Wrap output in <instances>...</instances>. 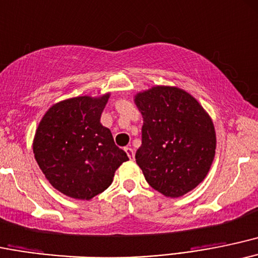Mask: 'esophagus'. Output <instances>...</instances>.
<instances>
[{"label":"esophagus","instance_id":"esophagus-1","mask_svg":"<svg viewBox=\"0 0 258 258\" xmlns=\"http://www.w3.org/2000/svg\"><path fill=\"white\" fill-rule=\"evenodd\" d=\"M124 151L128 155L130 160H134V150H133L132 147H124Z\"/></svg>","mask_w":258,"mask_h":258}]
</instances>
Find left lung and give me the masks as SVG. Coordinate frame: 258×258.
<instances>
[{
  "instance_id": "left-lung-1",
  "label": "left lung",
  "mask_w": 258,
  "mask_h": 258,
  "mask_svg": "<svg viewBox=\"0 0 258 258\" xmlns=\"http://www.w3.org/2000/svg\"><path fill=\"white\" fill-rule=\"evenodd\" d=\"M144 118L135 155L145 179L167 198H180L206 178L216 153L212 119L191 95L173 86L139 92Z\"/></svg>"
}]
</instances>
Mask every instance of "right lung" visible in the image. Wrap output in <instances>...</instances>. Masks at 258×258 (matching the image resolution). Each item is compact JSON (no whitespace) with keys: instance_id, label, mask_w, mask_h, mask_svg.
<instances>
[{"instance_id":"1","label":"right lung","mask_w":258,"mask_h":258,"mask_svg":"<svg viewBox=\"0 0 258 258\" xmlns=\"http://www.w3.org/2000/svg\"><path fill=\"white\" fill-rule=\"evenodd\" d=\"M109 94L79 96L56 103L37 126L33 151L54 189L69 198L90 200L105 191L128 156L100 123Z\"/></svg>"}]
</instances>
